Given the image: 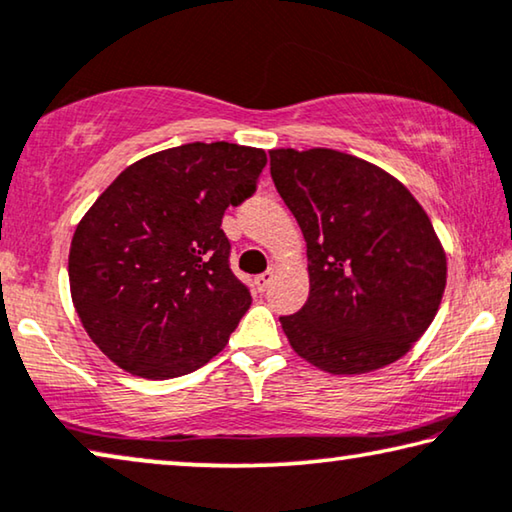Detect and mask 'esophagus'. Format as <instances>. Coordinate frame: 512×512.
Instances as JSON below:
<instances>
[{
	"label": "esophagus",
	"mask_w": 512,
	"mask_h": 512,
	"mask_svg": "<svg viewBox=\"0 0 512 512\" xmlns=\"http://www.w3.org/2000/svg\"><path fill=\"white\" fill-rule=\"evenodd\" d=\"M275 280V271L273 269H269L266 273H262V275H257L255 278V285H257V289L259 291H266L271 287V282Z\"/></svg>",
	"instance_id": "34e87169"
}]
</instances>
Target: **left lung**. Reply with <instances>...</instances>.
<instances>
[{
	"label": "left lung",
	"instance_id": "left-lung-1",
	"mask_svg": "<svg viewBox=\"0 0 512 512\" xmlns=\"http://www.w3.org/2000/svg\"><path fill=\"white\" fill-rule=\"evenodd\" d=\"M271 177L307 243L310 296L280 316L294 351L328 373H367L435 319L446 257L405 186L351 154L271 150Z\"/></svg>",
	"mask_w": 512,
	"mask_h": 512
}]
</instances>
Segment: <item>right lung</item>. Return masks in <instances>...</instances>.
Returning <instances> with one entry per match:
<instances>
[{"instance_id": "add662e5", "label": "right lung", "mask_w": 512, "mask_h": 512, "mask_svg": "<svg viewBox=\"0 0 512 512\" xmlns=\"http://www.w3.org/2000/svg\"><path fill=\"white\" fill-rule=\"evenodd\" d=\"M266 152L186 143L125 168L72 237V303L120 369L150 380L200 369L248 312L223 214L257 189Z\"/></svg>"}]
</instances>
